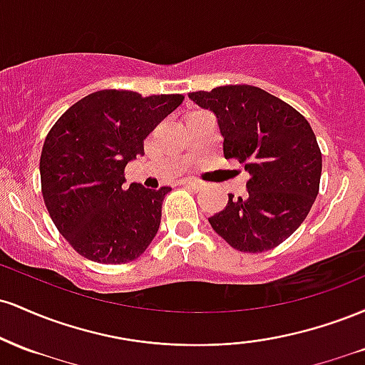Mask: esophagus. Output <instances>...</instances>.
I'll return each mask as SVG.
<instances>
[{
    "label": "esophagus",
    "mask_w": 365,
    "mask_h": 365,
    "mask_svg": "<svg viewBox=\"0 0 365 365\" xmlns=\"http://www.w3.org/2000/svg\"><path fill=\"white\" fill-rule=\"evenodd\" d=\"M180 185L188 187V188H194V190H200V188L204 187V183L199 182V180H190V178H187V180H182V182H180Z\"/></svg>",
    "instance_id": "esophagus-1"
}]
</instances>
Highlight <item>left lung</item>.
Masks as SVG:
<instances>
[{
  "instance_id": "left-lung-1",
  "label": "left lung",
  "mask_w": 365,
  "mask_h": 365,
  "mask_svg": "<svg viewBox=\"0 0 365 365\" xmlns=\"http://www.w3.org/2000/svg\"><path fill=\"white\" fill-rule=\"evenodd\" d=\"M190 101L216 116L226 159L250 175L245 197L209 217L212 230L240 252L274 249L311 211L322 158L309 121L290 104L254 86L190 92Z\"/></svg>"
}]
</instances>
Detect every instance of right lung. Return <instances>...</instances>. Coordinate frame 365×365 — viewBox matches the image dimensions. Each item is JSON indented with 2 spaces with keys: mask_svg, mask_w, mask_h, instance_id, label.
<instances>
[{
  "mask_svg": "<svg viewBox=\"0 0 365 365\" xmlns=\"http://www.w3.org/2000/svg\"><path fill=\"white\" fill-rule=\"evenodd\" d=\"M182 103V94L98 91L49 130L39 165L44 204L58 232L86 259L130 262L156 237L171 188L130 183L125 190L123 171L144 156L145 137Z\"/></svg>",
  "mask_w": 365,
  "mask_h": 365,
  "instance_id": "right-lung-1",
  "label": "right lung"
}]
</instances>
